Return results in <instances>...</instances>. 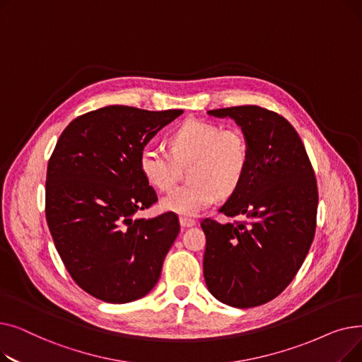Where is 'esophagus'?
<instances>
[{"label":"esophagus","instance_id":"esophagus-1","mask_svg":"<svg viewBox=\"0 0 362 362\" xmlns=\"http://www.w3.org/2000/svg\"><path fill=\"white\" fill-rule=\"evenodd\" d=\"M197 221L194 218H189V217H180V226L183 227V229H186V227H192L195 226Z\"/></svg>","mask_w":362,"mask_h":362}]
</instances>
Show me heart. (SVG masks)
Masks as SVG:
<instances>
[{
  "mask_svg": "<svg viewBox=\"0 0 362 362\" xmlns=\"http://www.w3.org/2000/svg\"><path fill=\"white\" fill-rule=\"evenodd\" d=\"M171 156L158 146L146 145L139 154L145 180L160 191L176 183L177 165H187V185L161 199V208L185 217L210 206L218 191L232 194L250 165L251 149L239 127H224L202 120H186L168 136Z\"/></svg>",
  "mask_w": 362,
  "mask_h": 362,
  "instance_id": "1",
  "label": "heart"
}]
</instances>
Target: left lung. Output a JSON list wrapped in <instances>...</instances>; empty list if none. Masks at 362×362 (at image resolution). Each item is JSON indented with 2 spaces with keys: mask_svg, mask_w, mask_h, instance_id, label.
I'll return each instance as SVG.
<instances>
[{
  "mask_svg": "<svg viewBox=\"0 0 362 362\" xmlns=\"http://www.w3.org/2000/svg\"><path fill=\"white\" fill-rule=\"evenodd\" d=\"M208 114L233 119L251 157L243 180L218 210L248 221H201L204 279L223 303L258 307L289 286L311 248L318 206L314 168L298 132L280 114L258 105Z\"/></svg>",
  "mask_w": 362,
  "mask_h": 362,
  "instance_id": "1",
  "label": "left lung"
}]
</instances>
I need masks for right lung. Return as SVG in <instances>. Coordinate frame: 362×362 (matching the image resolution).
<instances>
[{"label": "right lung", "mask_w": 362, "mask_h": 362, "mask_svg": "<svg viewBox=\"0 0 362 362\" xmlns=\"http://www.w3.org/2000/svg\"><path fill=\"white\" fill-rule=\"evenodd\" d=\"M182 112L110 105L74 119L57 141L47 168L45 217L69 274L93 298L136 300L160 279L180 224L175 213L133 218L158 201L139 154Z\"/></svg>", "instance_id": "1"}]
</instances>
